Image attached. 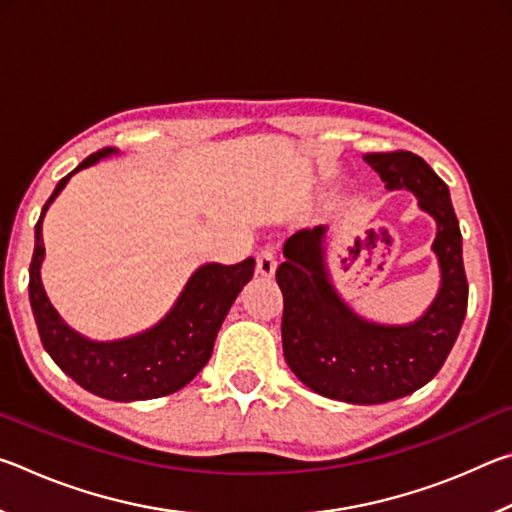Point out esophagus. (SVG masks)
<instances>
[{
	"label": "esophagus",
	"instance_id": "34e87169",
	"mask_svg": "<svg viewBox=\"0 0 512 512\" xmlns=\"http://www.w3.org/2000/svg\"><path fill=\"white\" fill-rule=\"evenodd\" d=\"M277 268V259H275V250L273 246H264L257 253V273L262 277H273Z\"/></svg>",
	"mask_w": 512,
	"mask_h": 512
}]
</instances>
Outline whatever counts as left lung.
Listing matches in <instances>:
<instances>
[{
    "label": "left lung",
    "mask_w": 512,
    "mask_h": 512,
    "mask_svg": "<svg viewBox=\"0 0 512 512\" xmlns=\"http://www.w3.org/2000/svg\"><path fill=\"white\" fill-rule=\"evenodd\" d=\"M363 160L386 189H409L436 221V300L409 325H379L354 314L329 280L325 225L287 239L275 280L284 296L282 350L293 375L329 400L384 404L418 391L443 368L467 311V277L461 228L436 171L411 151L368 153Z\"/></svg>",
    "instance_id": "1"
}]
</instances>
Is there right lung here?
Segmentation results:
<instances>
[{"mask_svg": "<svg viewBox=\"0 0 512 512\" xmlns=\"http://www.w3.org/2000/svg\"><path fill=\"white\" fill-rule=\"evenodd\" d=\"M115 149H101L60 180L36 223V248L29 266V300L40 341L56 366L85 391L112 402L155 400L185 388L212 357L216 334L232 302L255 271V259L223 266L205 264L189 277L176 305L158 325L119 341H90L74 332L51 305L40 280L45 259L42 219L76 171L92 167Z\"/></svg>", "mask_w": 512, "mask_h": 512, "instance_id": "add662e5", "label": "right lung"}]
</instances>
